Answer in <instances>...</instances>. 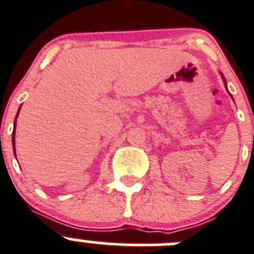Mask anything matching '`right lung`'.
Here are the masks:
<instances>
[{"instance_id": "1", "label": "right lung", "mask_w": 254, "mask_h": 254, "mask_svg": "<svg viewBox=\"0 0 254 254\" xmlns=\"http://www.w3.org/2000/svg\"><path fill=\"white\" fill-rule=\"evenodd\" d=\"M14 128H16V121H14ZM12 143H13V149H14V129H13V133H12ZM14 154H16V149H14Z\"/></svg>"}]
</instances>
